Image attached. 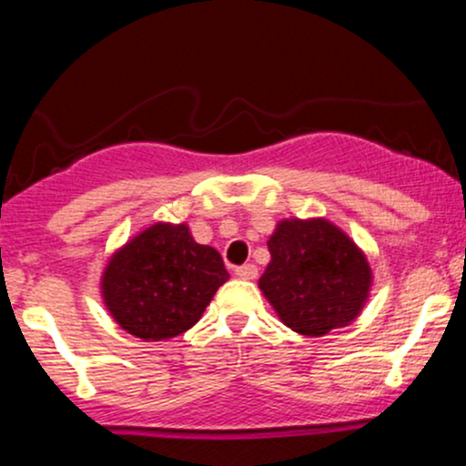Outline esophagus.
<instances>
[{
  "label": "esophagus",
  "instance_id": "obj_1",
  "mask_svg": "<svg viewBox=\"0 0 466 466\" xmlns=\"http://www.w3.org/2000/svg\"><path fill=\"white\" fill-rule=\"evenodd\" d=\"M234 274H237L238 278H243V280H254V278L258 276V267L251 265V263L240 265V267H237V269H234Z\"/></svg>",
  "mask_w": 466,
  "mask_h": 466
}]
</instances>
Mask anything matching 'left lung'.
<instances>
[{
    "label": "left lung",
    "mask_w": 466,
    "mask_h": 466,
    "mask_svg": "<svg viewBox=\"0 0 466 466\" xmlns=\"http://www.w3.org/2000/svg\"><path fill=\"white\" fill-rule=\"evenodd\" d=\"M271 263L258 287L296 333L319 337L360 315L370 265L352 240L324 218H287L269 238Z\"/></svg>",
    "instance_id": "1"
}]
</instances>
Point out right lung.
I'll return each instance as SVG.
<instances>
[{
	"mask_svg": "<svg viewBox=\"0 0 466 466\" xmlns=\"http://www.w3.org/2000/svg\"><path fill=\"white\" fill-rule=\"evenodd\" d=\"M228 278L221 254L195 243L184 223H155L111 256L103 298L127 333L162 341L199 322Z\"/></svg>",
	"mask_w": 466,
	"mask_h": 466,
	"instance_id": "right-lung-1",
	"label": "right lung"
}]
</instances>
